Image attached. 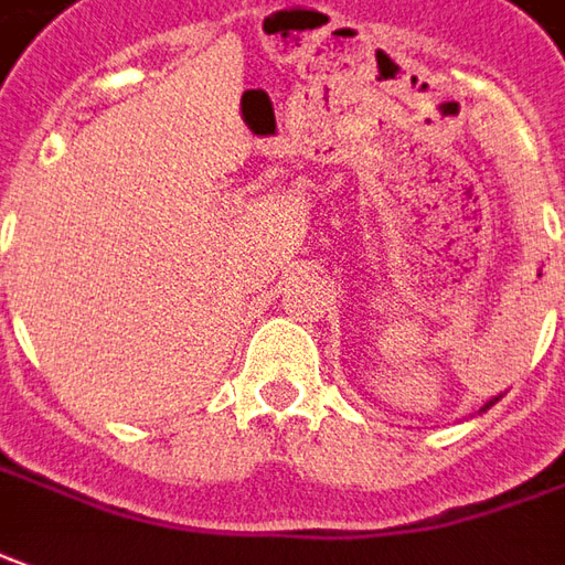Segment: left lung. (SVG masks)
<instances>
[{
  "label": "left lung",
  "instance_id": "1",
  "mask_svg": "<svg viewBox=\"0 0 565 565\" xmlns=\"http://www.w3.org/2000/svg\"><path fill=\"white\" fill-rule=\"evenodd\" d=\"M489 405H494V402H489ZM489 405H486V408H489ZM486 408H482V412H486Z\"/></svg>",
  "mask_w": 565,
  "mask_h": 565
}]
</instances>
